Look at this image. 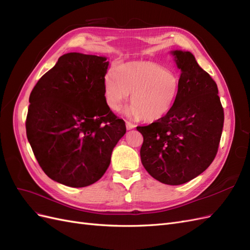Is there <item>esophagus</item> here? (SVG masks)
I'll list each match as a JSON object with an SVG mask.
<instances>
[{"label": "esophagus", "mask_w": 250, "mask_h": 250, "mask_svg": "<svg viewBox=\"0 0 250 250\" xmlns=\"http://www.w3.org/2000/svg\"><path fill=\"white\" fill-rule=\"evenodd\" d=\"M134 127H135V125H134V124H132L131 122H129V121H126V128H127V130L133 129Z\"/></svg>", "instance_id": "esophagus-1"}]
</instances>
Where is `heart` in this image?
Wrapping results in <instances>:
<instances>
[{"mask_svg":"<svg viewBox=\"0 0 250 250\" xmlns=\"http://www.w3.org/2000/svg\"><path fill=\"white\" fill-rule=\"evenodd\" d=\"M104 99L111 110H119L131 93L128 117L161 120L172 110L180 89L178 74L162 64L145 60L126 62L109 70L103 81Z\"/></svg>","mask_w":250,"mask_h":250,"instance_id":"b5f03b06","label":"heart"}]
</instances>
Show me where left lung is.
Listing matches in <instances>:
<instances>
[{
    "mask_svg": "<svg viewBox=\"0 0 250 250\" xmlns=\"http://www.w3.org/2000/svg\"><path fill=\"white\" fill-rule=\"evenodd\" d=\"M172 54L181 71L177 101L167 116L137 129L144 138V168L161 183L178 186L197 177L214 161L224 111L216 82L192 53L176 50Z\"/></svg>",
    "mask_w": 250,
    "mask_h": 250,
    "instance_id": "8db88e82",
    "label": "left lung"
}]
</instances>
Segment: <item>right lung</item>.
I'll return each mask as SVG.
<instances>
[{"mask_svg":"<svg viewBox=\"0 0 250 250\" xmlns=\"http://www.w3.org/2000/svg\"><path fill=\"white\" fill-rule=\"evenodd\" d=\"M106 57L67 53L37 81L29 97L26 132L47 175L72 188L99 180L125 122L107 106Z\"/></svg>","mask_w":250,"mask_h":250,"instance_id":"obj_1","label":"right lung"}]
</instances>
